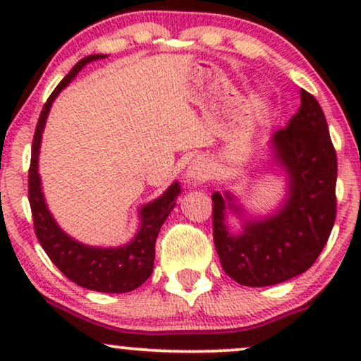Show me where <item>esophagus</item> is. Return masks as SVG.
Instances as JSON below:
<instances>
[{
    "label": "esophagus",
    "mask_w": 361,
    "mask_h": 361,
    "mask_svg": "<svg viewBox=\"0 0 361 361\" xmlns=\"http://www.w3.org/2000/svg\"><path fill=\"white\" fill-rule=\"evenodd\" d=\"M209 178V166H207V161L202 157H197L190 163L188 169H186V180L192 185H198L202 181H205Z\"/></svg>",
    "instance_id": "obj_1"
}]
</instances>
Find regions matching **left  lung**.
Instances as JSON below:
<instances>
[{"label":"left lung","mask_w":361,"mask_h":361,"mask_svg":"<svg viewBox=\"0 0 361 361\" xmlns=\"http://www.w3.org/2000/svg\"><path fill=\"white\" fill-rule=\"evenodd\" d=\"M273 159L287 176V197L276 212L247 217L233 193H212L214 244L222 270L246 287H268L307 271L321 255L336 219V151L321 105L300 90V109L273 134ZM229 209L243 222L226 229Z\"/></svg>","instance_id":"left-lung-1"}]
</instances>
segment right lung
I'll return each instance as SVG.
<instances>
[{
  "label": "right lung",
  "mask_w": 361,
  "mask_h": 361,
  "mask_svg": "<svg viewBox=\"0 0 361 361\" xmlns=\"http://www.w3.org/2000/svg\"><path fill=\"white\" fill-rule=\"evenodd\" d=\"M103 54H91L78 62L52 91L47 103L40 111L34 142H32V161L28 169V202H30L34 227L40 246L59 270L80 287L94 292L126 293L132 292L146 281L154 267V246L161 226L171 214L180 195V183L175 181L161 197L139 209V231L130 243L118 247H97L82 244L61 229L45 204L42 181L39 175V152L42 132L47 115L57 94L71 82L76 74L91 61L103 59Z\"/></svg>",
  "instance_id": "add662e5"
}]
</instances>
